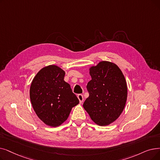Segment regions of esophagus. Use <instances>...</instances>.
Segmentation results:
<instances>
[{
    "instance_id": "esophagus-1",
    "label": "esophagus",
    "mask_w": 160,
    "mask_h": 160,
    "mask_svg": "<svg viewBox=\"0 0 160 160\" xmlns=\"http://www.w3.org/2000/svg\"><path fill=\"white\" fill-rule=\"evenodd\" d=\"M77 97H78V99H79L80 103H82L83 102V101H84V97H83V95L82 94L78 95Z\"/></svg>"
}]
</instances>
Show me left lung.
<instances>
[{
	"label": "left lung",
	"instance_id": "left-lung-1",
	"mask_svg": "<svg viewBox=\"0 0 160 160\" xmlns=\"http://www.w3.org/2000/svg\"><path fill=\"white\" fill-rule=\"evenodd\" d=\"M89 97L83 107L97 125L105 126L118 118L127 101L126 79L116 64L102 61L89 68Z\"/></svg>",
	"mask_w": 160,
	"mask_h": 160
}]
</instances>
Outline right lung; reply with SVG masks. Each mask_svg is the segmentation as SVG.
I'll return each instance as SVG.
<instances>
[{"label":"right lung","mask_w":160,"mask_h":160,"mask_svg":"<svg viewBox=\"0 0 160 160\" xmlns=\"http://www.w3.org/2000/svg\"><path fill=\"white\" fill-rule=\"evenodd\" d=\"M65 72L56 65L41 69L30 87V99L39 118L51 127L65 122L72 108L79 103L71 86L65 82Z\"/></svg>","instance_id":"add662e5"}]
</instances>
